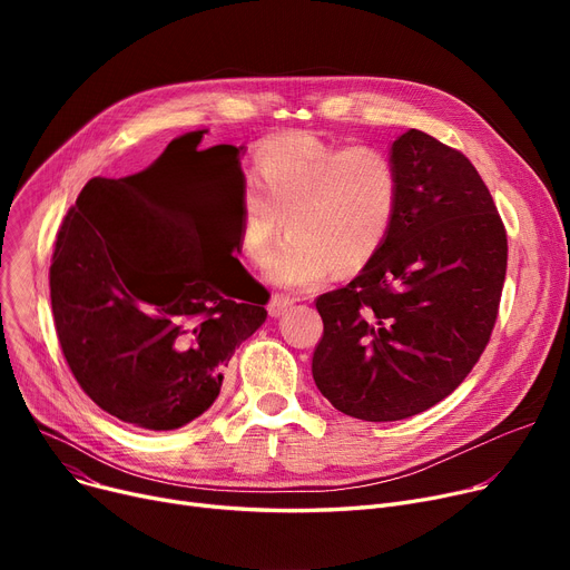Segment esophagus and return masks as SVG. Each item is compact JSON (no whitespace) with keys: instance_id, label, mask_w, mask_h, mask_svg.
<instances>
[{"instance_id":"obj_1","label":"esophagus","mask_w":570,"mask_h":570,"mask_svg":"<svg viewBox=\"0 0 570 570\" xmlns=\"http://www.w3.org/2000/svg\"><path fill=\"white\" fill-rule=\"evenodd\" d=\"M291 307H293V301H291V297L275 293L273 297H269V303H267V314L273 316V318H279V316H284Z\"/></svg>"}]
</instances>
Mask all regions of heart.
I'll return each mask as SVG.
<instances>
[{
	"label": "heart",
	"mask_w": 570,
	"mask_h": 570,
	"mask_svg": "<svg viewBox=\"0 0 570 570\" xmlns=\"http://www.w3.org/2000/svg\"><path fill=\"white\" fill-rule=\"evenodd\" d=\"M400 198L397 170L381 149H342L312 134L263 140L252 183L239 198V247L252 263L269 256L279 230L286 243L267 279L293 291L337 273L363 269L385 245Z\"/></svg>",
	"instance_id": "1"
}]
</instances>
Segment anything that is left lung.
Segmentation results:
<instances>
[{
    "instance_id": "obj_1",
    "label": "left lung",
    "mask_w": 570,
    "mask_h": 570,
    "mask_svg": "<svg viewBox=\"0 0 570 570\" xmlns=\"http://www.w3.org/2000/svg\"><path fill=\"white\" fill-rule=\"evenodd\" d=\"M391 161L400 198L385 245L316 301V387L370 423L423 413L466 379L490 342L508 261L494 200L462 153L409 129Z\"/></svg>"
}]
</instances>
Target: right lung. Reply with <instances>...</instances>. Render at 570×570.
I'll return each instance as SVG.
<instances>
[{
    "instance_id": "1",
    "label": "right lung",
    "mask_w": 570,
    "mask_h": 570,
    "mask_svg": "<svg viewBox=\"0 0 570 570\" xmlns=\"http://www.w3.org/2000/svg\"><path fill=\"white\" fill-rule=\"evenodd\" d=\"M203 134L179 138L183 149ZM226 147L233 157L243 149ZM153 166L82 187L57 235L50 301L89 400L134 428L170 432L215 404L235 348L267 312L237 258L205 267L209 254L185 205L147 194Z\"/></svg>"
}]
</instances>
